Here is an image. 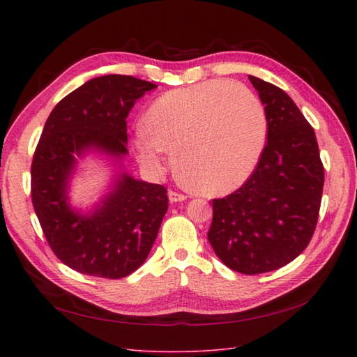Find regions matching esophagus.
I'll return each mask as SVG.
<instances>
[{
    "instance_id": "1",
    "label": "esophagus",
    "mask_w": 357,
    "mask_h": 357,
    "mask_svg": "<svg viewBox=\"0 0 357 357\" xmlns=\"http://www.w3.org/2000/svg\"><path fill=\"white\" fill-rule=\"evenodd\" d=\"M168 198L171 202H181V201H186V195H183V193H178L176 190H169L168 192Z\"/></svg>"
}]
</instances>
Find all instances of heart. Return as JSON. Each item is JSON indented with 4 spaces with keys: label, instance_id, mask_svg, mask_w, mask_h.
Segmentation results:
<instances>
[{
    "label": "heart",
    "instance_id": "heart-1",
    "mask_svg": "<svg viewBox=\"0 0 357 357\" xmlns=\"http://www.w3.org/2000/svg\"><path fill=\"white\" fill-rule=\"evenodd\" d=\"M138 129L134 150L159 171L167 150L176 168L210 195L241 186L253 174L268 134L261 100L240 83L211 80L172 89L152 102Z\"/></svg>",
    "mask_w": 357,
    "mask_h": 357
}]
</instances>
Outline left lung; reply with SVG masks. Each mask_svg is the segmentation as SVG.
<instances>
[{
    "label": "left lung",
    "instance_id": "8db88e82",
    "mask_svg": "<svg viewBox=\"0 0 357 357\" xmlns=\"http://www.w3.org/2000/svg\"><path fill=\"white\" fill-rule=\"evenodd\" d=\"M248 79L265 105L266 146L244 185L213 199L207 236L226 266L255 275L305 250L317 225L325 169L314 129L290 96L255 75Z\"/></svg>",
    "mask_w": 357,
    "mask_h": 357
}]
</instances>
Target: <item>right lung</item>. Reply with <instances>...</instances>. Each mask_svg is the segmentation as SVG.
I'll list each match as a JSON object with an SVG mask.
<instances>
[{"mask_svg": "<svg viewBox=\"0 0 357 357\" xmlns=\"http://www.w3.org/2000/svg\"><path fill=\"white\" fill-rule=\"evenodd\" d=\"M156 84L132 75L92 79L61 100L47 117L31 165V197L52 252L86 275L117 280L144 264L168 210L167 188L119 174L89 213L68 202L75 156L89 150L121 160L126 117Z\"/></svg>", "mask_w": 357, "mask_h": 357, "instance_id": "right-lung-1", "label": "right lung"}]
</instances>
